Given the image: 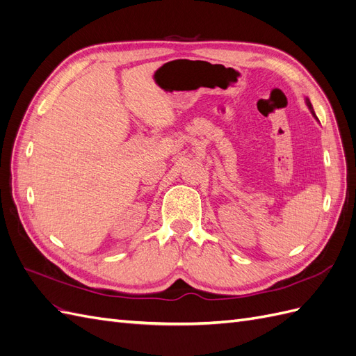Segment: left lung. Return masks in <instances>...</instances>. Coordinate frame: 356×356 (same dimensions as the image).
<instances>
[{
    "instance_id": "left-lung-1",
    "label": "left lung",
    "mask_w": 356,
    "mask_h": 356,
    "mask_svg": "<svg viewBox=\"0 0 356 356\" xmlns=\"http://www.w3.org/2000/svg\"><path fill=\"white\" fill-rule=\"evenodd\" d=\"M306 105L309 106V110H310V113H312V115H314L316 120H318V117H316V114H315V111H314V106H312V104H310V101H309V98H306Z\"/></svg>"
}]
</instances>
